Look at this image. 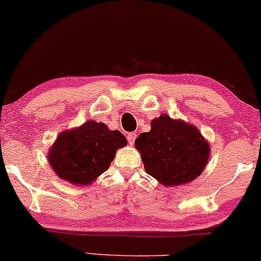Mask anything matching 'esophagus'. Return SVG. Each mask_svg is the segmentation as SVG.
I'll return each instance as SVG.
<instances>
[{"label":"esophagus","mask_w":261,"mask_h":261,"mask_svg":"<svg viewBox=\"0 0 261 261\" xmlns=\"http://www.w3.org/2000/svg\"><path fill=\"white\" fill-rule=\"evenodd\" d=\"M127 139H128V143H129L130 145H134L135 143V139H137V133H128L127 134Z\"/></svg>","instance_id":"obj_1"}]
</instances>
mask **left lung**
<instances>
[{
    "label": "left lung",
    "mask_w": 261,
    "mask_h": 261,
    "mask_svg": "<svg viewBox=\"0 0 261 261\" xmlns=\"http://www.w3.org/2000/svg\"><path fill=\"white\" fill-rule=\"evenodd\" d=\"M135 147L147 174L167 187L195 180L211 152L197 127L165 114L151 121V130L135 139Z\"/></svg>",
    "instance_id": "obj_1"
}]
</instances>
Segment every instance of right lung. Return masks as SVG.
<instances>
[{
    "label": "right lung",
    "mask_w": 261,
    "mask_h": 261,
    "mask_svg": "<svg viewBox=\"0 0 261 261\" xmlns=\"http://www.w3.org/2000/svg\"><path fill=\"white\" fill-rule=\"evenodd\" d=\"M126 145V137L120 130L87 121L57 137L49 150V163L62 180L87 186L109 169L115 152Z\"/></svg>",
    "instance_id": "right-lung-1"
}]
</instances>
